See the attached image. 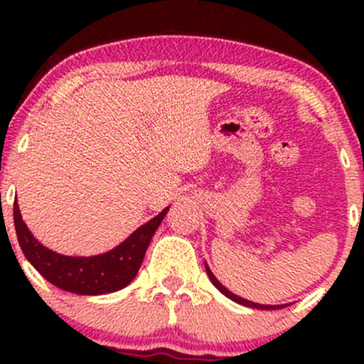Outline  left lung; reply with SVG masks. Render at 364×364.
I'll return each instance as SVG.
<instances>
[{
    "instance_id": "left-lung-1",
    "label": "left lung",
    "mask_w": 364,
    "mask_h": 364,
    "mask_svg": "<svg viewBox=\"0 0 364 364\" xmlns=\"http://www.w3.org/2000/svg\"><path fill=\"white\" fill-rule=\"evenodd\" d=\"M205 270H207V275L208 279H210V282L214 284V286L219 289L220 292H223L224 296H228L229 299H232V301L237 303V304H243V306H248V308H257V310H279V308H286L289 306V304H260V303H253V301H248V299L241 298V296L235 294V292H231L228 289V287H224L223 284H220L219 281H217V277L214 274H212V270L208 269V265L205 263Z\"/></svg>"
}]
</instances>
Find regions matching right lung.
<instances>
[{"label": "right lung", "mask_w": 364, "mask_h": 364, "mask_svg": "<svg viewBox=\"0 0 364 364\" xmlns=\"http://www.w3.org/2000/svg\"><path fill=\"white\" fill-rule=\"evenodd\" d=\"M168 210L169 207H166L161 214L140 225L116 248L94 257H68L46 248L28 231L16 202L14 203V220L25 258L46 281L73 294L99 296L123 289L135 279L150 240L156 235Z\"/></svg>", "instance_id": "obj_1"}]
</instances>
